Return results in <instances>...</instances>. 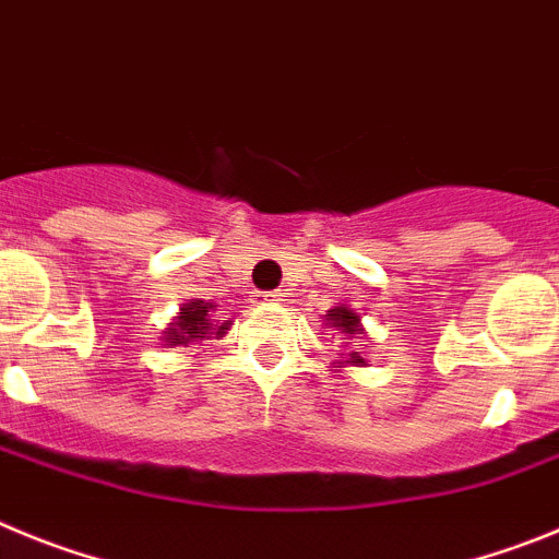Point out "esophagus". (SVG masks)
I'll list each match as a JSON object with an SVG mask.
<instances>
[{"mask_svg": "<svg viewBox=\"0 0 559 559\" xmlns=\"http://www.w3.org/2000/svg\"><path fill=\"white\" fill-rule=\"evenodd\" d=\"M281 300H284V295H281V292H264V295H261V304L264 306L281 304Z\"/></svg>", "mask_w": 559, "mask_h": 559, "instance_id": "esophagus-1", "label": "esophagus"}]
</instances>
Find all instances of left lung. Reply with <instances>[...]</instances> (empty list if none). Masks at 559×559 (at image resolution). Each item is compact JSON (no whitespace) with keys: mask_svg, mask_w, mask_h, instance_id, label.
Masks as SVG:
<instances>
[{"mask_svg":"<svg viewBox=\"0 0 559 559\" xmlns=\"http://www.w3.org/2000/svg\"><path fill=\"white\" fill-rule=\"evenodd\" d=\"M325 325L329 329H334L336 334H342V340H361V336H367L365 325H361V317L356 314L354 309H350L348 304H340L334 306V309H329V314H325ZM345 354H340V361L336 365L345 367V365H354V367H365V356H361L359 348H350V342L345 345Z\"/></svg>","mask_w":559,"mask_h":559,"instance_id":"8db88e82","label":"left lung"}]
</instances>
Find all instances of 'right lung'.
I'll return each instance as SVG.
<instances>
[{
    "label": "right lung",
    "mask_w": 559,
    "mask_h": 559,
    "mask_svg": "<svg viewBox=\"0 0 559 559\" xmlns=\"http://www.w3.org/2000/svg\"><path fill=\"white\" fill-rule=\"evenodd\" d=\"M230 320L219 323L214 320V304H205V300H189V304L180 306L178 317H175L169 329L164 331V342L167 348L175 345H192L200 340H219V336L228 334Z\"/></svg>",
    "instance_id": "add662e5"
}]
</instances>
